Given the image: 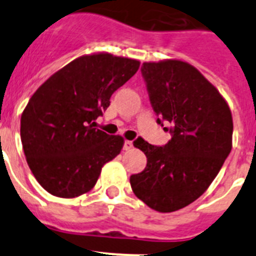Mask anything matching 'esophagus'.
Masks as SVG:
<instances>
[{"label":"esophagus","mask_w":256,"mask_h":256,"mask_svg":"<svg viewBox=\"0 0 256 256\" xmlns=\"http://www.w3.org/2000/svg\"><path fill=\"white\" fill-rule=\"evenodd\" d=\"M132 146H133V144H132V141H124V150H130V148H132Z\"/></svg>","instance_id":"esophagus-1"}]
</instances>
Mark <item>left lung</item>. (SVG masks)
<instances>
[{"label": "left lung", "instance_id": "left-lung-1", "mask_svg": "<svg viewBox=\"0 0 256 256\" xmlns=\"http://www.w3.org/2000/svg\"><path fill=\"white\" fill-rule=\"evenodd\" d=\"M141 74L156 123L170 124L172 138L162 146L141 137L133 142L148 164L130 176V186L151 209L176 212L206 191L230 155L232 114L218 90L187 62H144Z\"/></svg>", "mask_w": 256, "mask_h": 256}]
</instances>
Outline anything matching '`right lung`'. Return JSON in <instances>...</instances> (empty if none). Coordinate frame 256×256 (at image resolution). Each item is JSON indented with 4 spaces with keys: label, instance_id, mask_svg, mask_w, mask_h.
Segmentation results:
<instances>
[{
    "label": "right lung",
    "instance_id": "obj_1",
    "mask_svg": "<svg viewBox=\"0 0 256 256\" xmlns=\"http://www.w3.org/2000/svg\"><path fill=\"white\" fill-rule=\"evenodd\" d=\"M138 68L140 61L110 54L82 56L30 97L20 120L22 150L36 180L51 195L72 198L88 192L104 164L120 152V136L94 124Z\"/></svg>",
    "mask_w": 256,
    "mask_h": 256
}]
</instances>
